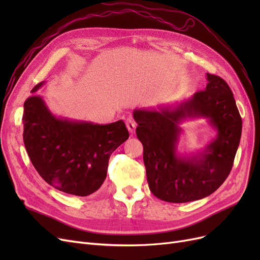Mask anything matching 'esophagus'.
I'll list each match as a JSON object with an SVG mask.
<instances>
[{
	"instance_id": "34e87169",
	"label": "esophagus",
	"mask_w": 260,
	"mask_h": 260,
	"mask_svg": "<svg viewBox=\"0 0 260 260\" xmlns=\"http://www.w3.org/2000/svg\"><path fill=\"white\" fill-rule=\"evenodd\" d=\"M125 124H127V128L128 130L133 133L136 130V122L133 119H131V118H129V119H127V121H125Z\"/></svg>"
}]
</instances>
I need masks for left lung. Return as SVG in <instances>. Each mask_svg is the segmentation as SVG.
Instances as JSON below:
<instances>
[{
    "label": "left lung",
    "mask_w": 260,
    "mask_h": 260,
    "mask_svg": "<svg viewBox=\"0 0 260 260\" xmlns=\"http://www.w3.org/2000/svg\"><path fill=\"white\" fill-rule=\"evenodd\" d=\"M207 85L184 103L159 111L136 109L137 137L151 192L161 201L186 203L214 193L229 176L240 144L242 119L233 93L218 76L206 74ZM187 117H206L216 138L199 153L180 155L178 125Z\"/></svg>",
    "instance_id": "8db88e82"
}]
</instances>
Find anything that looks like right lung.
Masks as SVG:
<instances>
[{"label": "right lung", "mask_w": 260, "mask_h": 260, "mask_svg": "<svg viewBox=\"0 0 260 260\" xmlns=\"http://www.w3.org/2000/svg\"><path fill=\"white\" fill-rule=\"evenodd\" d=\"M23 103V143L42 179L67 194L88 196L96 192L107 175L108 160L129 138L122 120L108 124L56 117L36 92Z\"/></svg>", "instance_id": "add662e5"}]
</instances>
